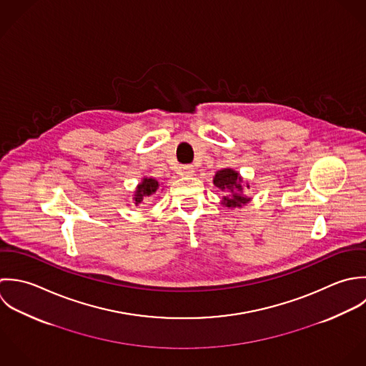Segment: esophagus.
<instances>
[{"label": "esophagus", "instance_id": "esophagus-1", "mask_svg": "<svg viewBox=\"0 0 366 366\" xmlns=\"http://www.w3.org/2000/svg\"><path fill=\"white\" fill-rule=\"evenodd\" d=\"M181 174L184 177H192V175H195V168L192 165H184L181 169Z\"/></svg>", "mask_w": 366, "mask_h": 366}]
</instances>
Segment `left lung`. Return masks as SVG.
Instances as JSON below:
<instances>
[{"instance_id":"1","label":"left lung","mask_w":366,"mask_h":366,"mask_svg":"<svg viewBox=\"0 0 366 366\" xmlns=\"http://www.w3.org/2000/svg\"><path fill=\"white\" fill-rule=\"evenodd\" d=\"M214 185L224 194L220 204L229 209L242 208L252 201V198L244 195L243 191L244 187L250 188L249 182H246L243 177L233 168L219 169L214 177Z\"/></svg>"}]
</instances>
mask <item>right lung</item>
Returning <instances> with one entry per match:
<instances>
[{
  "mask_svg": "<svg viewBox=\"0 0 366 366\" xmlns=\"http://www.w3.org/2000/svg\"><path fill=\"white\" fill-rule=\"evenodd\" d=\"M158 189H159V182L155 178H151V177L142 178L140 184L136 187V191H134V197H133L134 205L136 207L142 205L146 198H149L154 194H157Z\"/></svg>",
  "mask_w": 366,
  "mask_h": 366,
  "instance_id": "obj_1",
  "label": "right lung"
}]
</instances>
